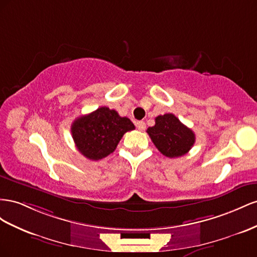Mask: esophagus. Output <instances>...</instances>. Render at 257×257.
Segmentation results:
<instances>
[{"mask_svg": "<svg viewBox=\"0 0 257 257\" xmlns=\"http://www.w3.org/2000/svg\"><path fill=\"white\" fill-rule=\"evenodd\" d=\"M136 126H137V128H138L139 130H140V131H143V130H145V128H146V124H145L144 121H137Z\"/></svg>", "mask_w": 257, "mask_h": 257, "instance_id": "obj_1", "label": "esophagus"}]
</instances>
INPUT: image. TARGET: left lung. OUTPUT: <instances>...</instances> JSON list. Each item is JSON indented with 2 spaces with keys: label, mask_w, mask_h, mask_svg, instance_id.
Returning <instances> with one entry per match:
<instances>
[{
  "label": "left lung",
  "mask_w": 257,
  "mask_h": 257,
  "mask_svg": "<svg viewBox=\"0 0 257 257\" xmlns=\"http://www.w3.org/2000/svg\"><path fill=\"white\" fill-rule=\"evenodd\" d=\"M146 133L158 151L169 158L185 155L193 148L196 139L192 129L171 113L157 116L155 126L149 127Z\"/></svg>",
  "instance_id": "8db88e82"
}]
</instances>
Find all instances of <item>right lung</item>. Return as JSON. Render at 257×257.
Returning a JSON list of instances; mask_svg holds the SVG:
<instances>
[{
	"mask_svg": "<svg viewBox=\"0 0 257 257\" xmlns=\"http://www.w3.org/2000/svg\"><path fill=\"white\" fill-rule=\"evenodd\" d=\"M134 129L135 124L127 117H120L115 109L102 106L76 118L71 126V133L82 155L90 160H99L113 153L122 136Z\"/></svg>",
	"mask_w": 257,
	"mask_h": 257,
	"instance_id": "add662e5",
	"label": "right lung"
}]
</instances>
